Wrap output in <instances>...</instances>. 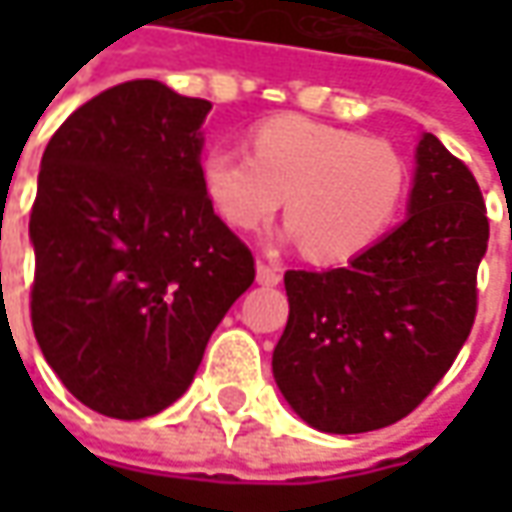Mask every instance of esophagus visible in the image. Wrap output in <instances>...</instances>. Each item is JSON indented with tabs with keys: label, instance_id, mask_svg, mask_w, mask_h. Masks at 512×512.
I'll return each mask as SVG.
<instances>
[{
	"label": "esophagus",
	"instance_id": "1",
	"mask_svg": "<svg viewBox=\"0 0 512 512\" xmlns=\"http://www.w3.org/2000/svg\"><path fill=\"white\" fill-rule=\"evenodd\" d=\"M256 279H259V285H279V282H282V270L273 267L270 262H265V259H259V262H256Z\"/></svg>",
	"mask_w": 512,
	"mask_h": 512
}]
</instances>
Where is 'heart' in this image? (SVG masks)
Wrapping results in <instances>:
<instances>
[{"label":"heart","instance_id":"b5f03b06","mask_svg":"<svg viewBox=\"0 0 512 512\" xmlns=\"http://www.w3.org/2000/svg\"><path fill=\"white\" fill-rule=\"evenodd\" d=\"M250 153L210 148L202 159L207 202L236 230H262L287 199V225L319 262H344L396 219L407 168L384 139L305 116H276L250 133Z\"/></svg>","mask_w":512,"mask_h":512}]
</instances>
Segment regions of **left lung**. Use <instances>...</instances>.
I'll use <instances>...</instances> for the list:
<instances>
[{
    "mask_svg": "<svg viewBox=\"0 0 512 512\" xmlns=\"http://www.w3.org/2000/svg\"><path fill=\"white\" fill-rule=\"evenodd\" d=\"M416 162L407 222L347 267L285 273L290 316L273 376L316 430L367 433L413 413L476 322L490 239L482 190L433 133Z\"/></svg>",
    "mask_w": 512,
    "mask_h": 512,
    "instance_id": "left-lung-1",
    "label": "left lung"
}]
</instances>
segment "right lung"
<instances>
[{
    "instance_id": "add662e5",
    "label": "right lung",
    "mask_w": 512,
    "mask_h": 512,
    "mask_svg": "<svg viewBox=\"0 0 512 512\" xmlns=\"http://www.w3.org/2000/svg\"><path fill=\"white\" fill-rule=\"evenodd\" d=\"M207 110L153 79L122 82L73 110L42 156L30 322L62 384L110 419L176 402L256 279L202 187Z\"/></svg>"
}]
</instances>
